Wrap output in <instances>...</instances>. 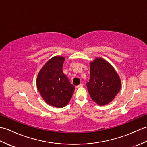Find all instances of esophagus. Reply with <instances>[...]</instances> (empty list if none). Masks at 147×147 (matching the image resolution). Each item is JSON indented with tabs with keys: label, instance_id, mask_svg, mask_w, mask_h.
<instances>
[{
	"label": "esophagus",
	"instance_id": "1",
	"mask_svg": "<svg viewBox=\"0 0 147 147\" xmlns=\"http://www.w3.org/2000/svg\"><path fill=\"white\" fill-rule=\"evenodd\" d=\"M83 84H82V83H80L79 85L76 86V88H81V87H83Z\"/></svg>",
	"mask_w": 147,
	"mask_h": 147
}]
</instances>
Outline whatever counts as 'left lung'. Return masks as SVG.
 Returning a JSON list of instances; mask_svg holds the SVG:
<instances>
[{
  "label": "left lung",
  "instance_id": "8db88e82",
  "mask_svg": "<svg viewBox=\"0 0 147 147\" xmlns=\"http://www.w3.org/2000/svg\"><path fill=\"white\" fill-rule=\"evenodd\" d=\"M90 79L86 83L92 99L100 105L112 101L121 88V80L112 65L102 58L90 63Z\"/></svg>",
  "mask_w": 147,
  "mask_h": 147
}]
</instances>
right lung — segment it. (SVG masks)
Returning a JSON list of instances; mask_svg holds the SVG:
<instances>
[{"label": "right lung", "mask_w": 147, "mask_h": 147, "mask_svg": "<svg viewBox=\"0 0 147 147\" xmlns=\"http://www.w3.org/2000/svg\"><path fill=\"white\" fill-rule=\"evenodd\" d=\"M65 59L55 56L47 62L38 74L36 85L40 95L48 104L65 107L72 97L74 86L62 71Z\"/></svg>", "instance_id": "1"}]
</instances>
